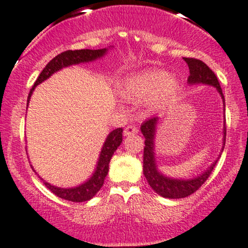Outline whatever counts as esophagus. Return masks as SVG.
Listing matches in <instances>:
<instances>
[{"label": "esophagus", "instance_id": "34e87169", "mask_svg": "<svg viewBox=\"0 0 248 248\" xmlns=\"http://www.w3.org/2000/svg\"><path fill=\"white\" fill-rule=\"evenodd\" d=\"M136 133H138V127H137L136 125H127V126L125 127L124 136H132L136 135Z\"/></svg>", "mask_w": 248, "mask_h": 248}]
</instances>
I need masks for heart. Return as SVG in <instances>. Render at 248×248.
<instances>
[{
    "instance_id": "obj_1",
    "label": "heart",
    "mask_w": 248,
    "mask_h": 248,
    "mask_svg": "<svg viewBox=\"0 0 248 248\" xmlns=\"http://www.w3.org/2000/svg\"><path fill=\"white\" fill-rule=\"evenodd\" d=\"M179 92V83L164 71H148L131 77L124 81L122 93L133 101L152 98L154 106L168 102Z\"/></svg>"
}]
</instances>
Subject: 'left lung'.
Masks as SVG:
<instances>
[{"label":"left lung","instance_id":"1","mask_svg":"<svg viewBox=\"0 0 248 248\" xmlns=\"http://www.w3.org/2000/svg\"><path fill=\"white\" fill-rule=\"evenodd\" d=\"M189 67V84H209V86L215 87L218 90L220 96H222L224 104V95L220 88V84L218 82V78L214 72L206 66V63L203 62L195 58H183ZM159 118L152 117L147 121H145L141 124L140 130L141 133L145 137V147H144V175L146 177L148 185L151 188L159 194L160 196L166 197V199H183L189 195L194 194L195 191L199 190L201 186L204 183L208 177L210 176L211 171L214 170L218 160L212 164L210 167L206 170L204 173L201 175L194 177V179H171V177L165 176L161 174L156 168L155 156H154V136H155L156 124H158ZM226 139V127H224V139L223 145H225ZM222 150H224V146ZM219 159V158H218Z\"/></svg>","mask_w":248,"mask_h":248}]
</instances>
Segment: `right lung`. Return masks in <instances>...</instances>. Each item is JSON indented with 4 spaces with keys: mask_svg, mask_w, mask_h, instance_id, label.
Here are the masks:
<instances>
[{
    "mask_svg": "<svg viewBox=\"0 0 248 248\" xmlns=\"http://www.w3.org/2000/svg\"><path fill=\"white\" fill-rule=\"evenodd\" d=\"M107 48H101V49H75V51H65L62 53L58 54L57 57L53 58L47 65L45 66V68L43 69L42 73L39 74V77L34 82L33 87H32L30 93H29L28 97V103L26 107L29 106V101L33 93V90L39 83L44 82L46 78H48L52 74H54L55 72L60 71L63 67H68L71 65H78L81 62H89V61H94L98 58L103 57L107 53ZM123 129L118 127V129L111 131L107 137L106 141H104L103 147H102L100 158H98L97 166H96V170L93 174L92 177L86 181L82 185L78 186L74 188H59L55 187V186L49 185L48 182H45L40 177V180H43L44 185L47 187L49 190L52 191L54 195H57L60 199L71 201V202H84V201H89L90 199L95 196L98 193L102 186L104 183V179L108 175V170H109V162L112 158V154L115 153V151L117 150V147L122 144L123 140ZM32 167V166H31Z\"/></svg>",
    "mask_w": 248,
    "mask_h": 248,
    "instance_id": "right-lung-1",
    "label": "right lung"
}]
</instances>
